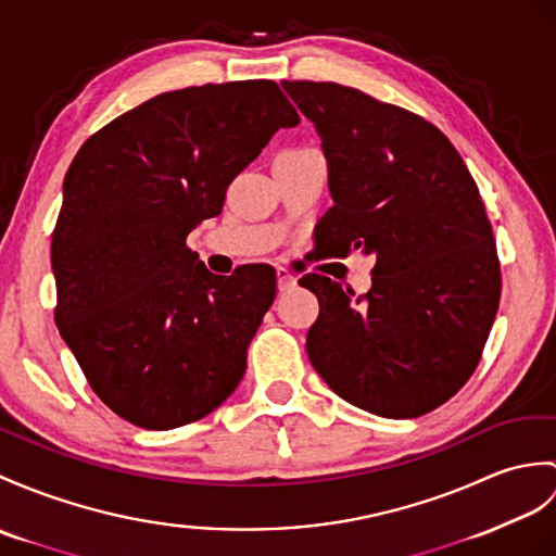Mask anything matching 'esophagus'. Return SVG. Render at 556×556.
Listing matches in <instances>:
<instances>
[{"instance_id":"34e87169","label":"esophagus","mask_w":556,"mask_h":556,"mask_svg":"<svg viewBox=\"0 0 556 556\" xmlns=\"http://www.w3.org/2000/svg\"><path fill=\"white\" fill-rule=\"evenodd\" d=\"M295 287V277L289 273L287 267H277V289L279 291H291Z\"/></svg>"}]
</instances>
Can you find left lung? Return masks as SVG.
Instances as JSON below:
<instances>
[{
	"instance_id": "obj_1",
	"label": "left lung",
	"mask_w": 556,
	"mask_h": 556,
	"mask_svg": "<svg viewBox=\"0 0 556 556\" xmlns=\"http://www.w3.org/2000/svg\"><path fill=\"white\" fill-rule=\"evenodd\" d=\"M281 85L329 165L321 257H374L363 295L325 275L301 279L319 301L309 363L355 407L421 417L469 381L497 315L500 261L479 187L421 115L337 83Z\"/></svg>"
}]
</instances>
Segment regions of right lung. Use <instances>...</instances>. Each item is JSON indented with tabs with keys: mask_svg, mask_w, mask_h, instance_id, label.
I'll return each mask as SVG.
<instances>
[{
	"mask_svg": "<svg viewBox=\"0 0 556 556\" xmlns=\"http://www.w3.org/2000/svg\"><path fill=\"white\" fill-rule=\"evenodd\" d=\"M299 123L273 80L187 87L118 115L75 153L51 237L54 317L121 419L177 429L235 393L277 275H213L187 237L223 213L229 182L279 127Z\"/></svg>",
	"mask_w": 556,
	"mask_h": 556,
	"instance_id": "right-lung-1",
	"label": "right lung"
}]
</instances>
